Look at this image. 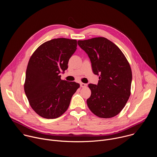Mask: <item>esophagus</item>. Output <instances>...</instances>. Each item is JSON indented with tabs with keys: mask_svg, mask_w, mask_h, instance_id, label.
Listing matches in <instances>:
<instances>
[{
	"mask_svg": "<svg viewBox=\"0 0 157 157\" xmlns=\"http://www.w3.org/2000/svg\"><path fill=\"white\" fill-rule=\"evenodd\" d=\"M80 86L81 87H84L87 86V84H85V83H83V82H81L80 83Z\"/></svg>",
	"mask_w": 157,
	"mask_h": 157,
	"instance_id": "obj_1",
	"label": "esophagus"
}]
</instances>
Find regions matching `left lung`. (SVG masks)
<instances>
[{
	"label": "left lung",
	"mask_w": 157,
	"mask_h": 157,
	"mask_svg": "<svg viewBox=\"0 0 157 157\" xmlns=\"http://www.w3.org/2000/svg\"><path fill=\"white\" fill-rule=\"evenodd\" d=\"M78 45L88 55L97 85H88L91 95L87 104L93 114L101 118L117 115L130 95L132 70L125 56L116 44L104 37L78 40Z\"/></svg>",
	"instance_id": "1"
}]
</instances>
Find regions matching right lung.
I'll use <instances>...</instances> for the list:
<instances>
[{
  "label": "right lung",
  "instance_id": "add662e5",
  "mask_svg": "<svg viewBox=\"0 0 157 157\" xmlns=\"http://www.w3.org/2000/svg\"><path fill=\"white\" fill-rule=\"evenodd\" d=\"M77 49L76 40L64 38L44 42L33 53L26 71L24 90L40 116L56 119L68 109L79 84L61 79Z\"/></svg>",
  "mask_w": 157,
  "mask_h": 157
}]
</instances>
